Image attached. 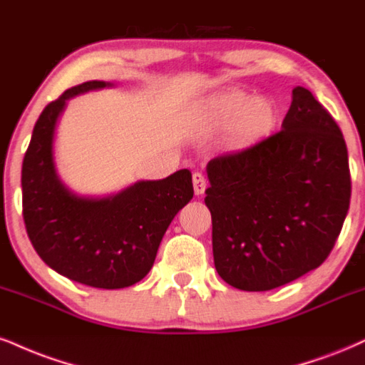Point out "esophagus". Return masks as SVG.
Returning a JSON list of instances; mask_svg holds the SVG:
<instances>
[{"instance_id": "esophagus-1", "label": "esophagus", "mask_w": 365, "mask_h": 365, "mask_svg": "<svg viewBox=\"0 0 365 365\" xmlns=\"http://www.w3.org/2000/svg\"><path fill=\"white\" fill-rule=\"evenodd\" d=\"M192 182H194V190H195V195H202L204 194V190L207 188V180L199 171H195L194 175H192Z\"/></svg>"}]
</instances>
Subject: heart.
Here are the masks:
<instances>
[{"instance_id": "heart-1", "label": "heart", "mask_w": 365, "mask_h": 365, "mask_svg": "<svg viewBox=\"0 0 365 365\" xmlns=\"http://www.w3.org/2000/svg\"><path fill=\"white\" fill-rule=\"evenodd\" d=\"M277 105L269 98H255L243 90L210 96L199 108L202 125L212 130L230 129L238 148H248L272 134L277 124Z\"/></svg>"}]
</instances>
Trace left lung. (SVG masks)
Listing matches in <instances>:
<instances>
[{"label": "left lung", "mask_w": 365, "mask_h": 365, "mask_svg": "<svg viewBox=\"0 0 365 365\" xmlns=\"http://www.w3.org/2000/svg\"><path fill=\"white\" fill-rule=\"evenodd\" d=\"M207 177L214 265L241 291H270L318 269L349 212L344 134L302 86L279 133L210 160Z\"/></svg>", "instance_id": "1"}]
</instances>
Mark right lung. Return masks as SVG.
I'll return each mask as SVG.
<instances>
[{"mask_svg": "<svg viewBox=\"0 0 365 365\" xmlns=\"http://www.w3.org/2000/svg\"><path fill=\"white\" fill-rule=\"evenodd\" d=\"M105 86L110 83L86 81L43 108L21 166V202L29 238L52 270L90 287L122 289L146 277L194 187L188 170L103 199L80 197L61 182L52 158L57 118L71 96Z\"/></svg>", "mask_w": 365, "mask_h": 365, "instance_id": "add662e5", "label": "right lung"}]
</instances>
